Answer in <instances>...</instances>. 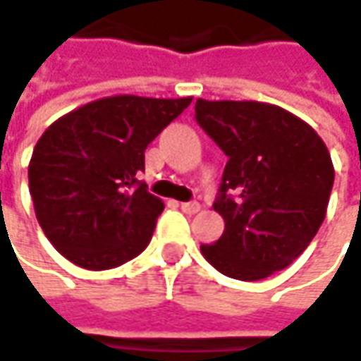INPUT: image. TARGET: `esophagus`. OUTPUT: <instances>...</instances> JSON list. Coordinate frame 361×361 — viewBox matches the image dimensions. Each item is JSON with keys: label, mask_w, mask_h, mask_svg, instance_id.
<instances>
[{"label": "esophagus", "mask_w": 361, "mask_h": 361, "mask_svg": "<svg viewBox=\"0 0 361 361\" xmlns=\"http://www.w3.org/2000/svg\"><path fill=\"white\" fill-rule=\"evenodd\" d=\"M180 209H183L187 215H195V213L201 209V205H199L197 201H189V203H180Z\"/></svg>", "instance_id": "34e87169"}]
</instances>
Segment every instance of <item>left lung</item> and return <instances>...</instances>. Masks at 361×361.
<instances>
[{
    "label": "left lung",
    "mask_w": 361,
    "mask_h": 361,
    "mask_svg": "<svg viewBox=\"0 0 361 361\" xmlns=\"http://www.w3.org/2000/svg\"><path fill=\"white\" fill-rule=\"evenodd\" d=\"M195 119L227 156L213 203L226 229L201 254L238 280L290 266L327 213L335 171L325 142L300 118L260 101L197 99Z\"/></svg>",
    "instance_id": "left-lung-1"
}]
</instances>
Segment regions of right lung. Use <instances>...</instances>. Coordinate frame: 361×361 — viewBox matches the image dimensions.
Wrapping results in <instances>:
<instances>
[{
  "label": "right lung",
  "instance_id": "1",
  "mask_svg": "<svg viewBox=\"0 0 361 361\" xmlns=\"http://www.w3.org/2000/svg\"><path fill=\"white\" fill-rule=\"evenodd\" d=\"M190 97L116 95L59 118L27 166L36 219L66 260L109 270L146 250L164 203L137 180L144 150Z\"/></svg>",
  "mask_w": 361,
  "mask_h": 361
}]
</instances>
